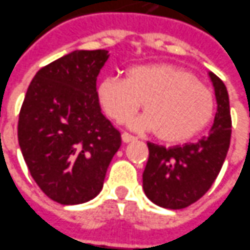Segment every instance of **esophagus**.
<instances>
[{
  "label": "esophagus",
  "instance_id": "obj_1",
  "mask_svg": "<svg viewBox=\"0 0 250 250\" xmlns=\"http://www.w3.org/2000/svg\"><path fill=\"white\" fill-rule=\"evenodd\" d=\"M122 140H124L125 143H129V142H133V140H136V136L130 135V133H128V132H124V133H122Z\"/></svg>",
  "mask_w": 250,
  "mask_h": 250
}]
</instances>
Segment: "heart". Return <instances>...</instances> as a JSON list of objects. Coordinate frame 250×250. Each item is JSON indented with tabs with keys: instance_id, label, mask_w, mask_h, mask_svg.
Masks as SVG:
<instances>
[{
	"instance_id": "heart-1",
	"label": "heart",
	"mask_w": 250,
	"mask_h": 250,
	"mask_svg": "<svg viewBox=\"0 0 250 250\" xmlns=\"http://www.w3.org/2000/svg\"><path fill=\"white\" fill-rule=\"evenodd\" d=\"M99 100L114 121L126 122L142 107L136 126L157 130L170 143L183 142L207 126L215 111L213 92L183 68L170 64L132 67L122 77L100 82Z\"/></svg>"
}]
</instances>
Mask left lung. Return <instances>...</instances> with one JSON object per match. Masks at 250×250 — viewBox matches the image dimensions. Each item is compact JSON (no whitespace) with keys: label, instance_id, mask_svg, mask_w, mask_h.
<instances>
[{"label":"left lung","instance_id":"1","mask_svg":"<svg viewBox=\"0 0 250 250\" xmlns=\"http://www.w3.org/2000/svg\"><path fill=\"white\" fill-rule=\"evenodd\" d=\"M209 78L215 88L217 111L207 136L173 147L147 143L143 190L158 207L183 209L197 202L210 188L226 160L231 139L229 92L217 75L209 71Z\"/></svg>","mask_w":250,"mask_h":250}]
</instances>
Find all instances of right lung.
<instances>
[{
    "label": "right lung",
    "mask_w": 250,
    "mask_h": 250,
    "mask_svg": "<svg viewBox=\"0 0 250 250\" xmlns=\"http://www.w3.org/2000/svg\"><path fill=\"white\" fill-rule=\"evenodd\" d=\"M108 52L74 51L42 67L20 108L18 139L30 175L62 205L93 199L121 147L96 90Z\"/></svg>",
    "instance_id": "right-lung-1"
}]
</instances>
